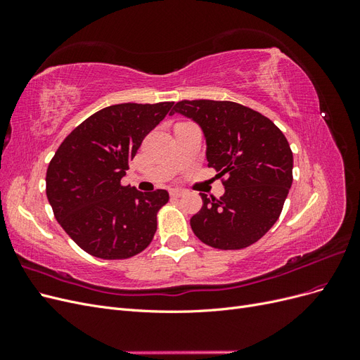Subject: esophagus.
Returning a JSON list of instances; mask_svg holds the SVG:
<instances>
[{"label": "esophagus", "instance_id": "esophagus-1", "mask_svg": "<svg viewBox=\"0 0 360 360\" xmlns=\"http://www.w3.org/2000/svg\"><path fill=\"white\" fill-rule=\"evenodd\" d=\"M169 195H171L172 198H180V197H183V195H184V191L183 189H172L169 192Z\"/></svg>", "mask_w": 360, "mask_h": 360}]
</instances>
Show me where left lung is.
<instances>
[{"label":"left lung","mask_w":360,"mask_h":360,"mask_svg":"<svg viewBox=\"0 0 360 360\" xmlns=\"http://www.w3.org/2000/svg\"><path fill=\"white\" fill-rule=\"evenodd\" d=\"M192 118L202 129L207 162L224 177L221 198L201 193V210L191 217L200 240L216 249H243L258 242L284 207L292 183V153L275 123L248 106L228 101H181L169 112Z\"/></svg>","instance_id":"8db88e82"}]
</instances>
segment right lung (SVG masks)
I'll list each match as a JSON object with an SVG mask.
<instances>
[{"label": "right lung", "instance_id": "obj_1", "mask_svg": "<svg viewBox=\"0 0 360 360\" xmlns=\"http://www.w3.org/2000/svg\"><path fill=\"white\" fill-rule=\"evenodd\" d=\"M174 102L120 103L94 112L63 141L46 171L53 216L86 254L126 259L151 243L167 191L123 186L129 162Z\"/></svg>", "mask_w": 360, "mask_h": 360}]
</instances>
